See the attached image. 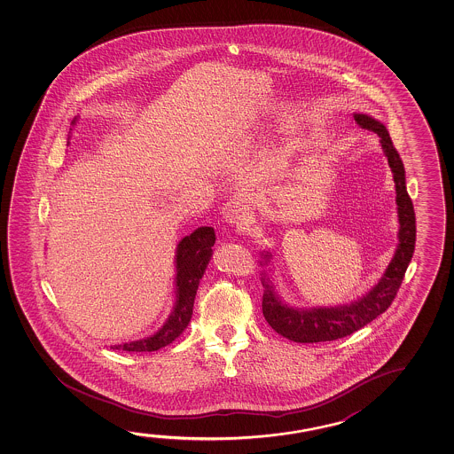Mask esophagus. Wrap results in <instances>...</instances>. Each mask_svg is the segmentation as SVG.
<instances>
[{"instance_id": "esophagus-1", "label": "esophagus", "mask_w": 454, "mask_h": 454, "mask_svg": "<svg viewBox=\"0 0 454 454\" xmlns=\"http://www.w3.org/2000/svg\"><path fill=\"white\" fill-rule=\"evenodd\" d=\"M223 216L228 223L236 226V228H242L244 224L250 222V212H248V208H247L242 202L238 201V200H231L230 202L224 204Z\"/></svg>"}]
</instances>
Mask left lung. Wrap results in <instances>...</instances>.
Listing matches in <instances>:
<instances>
[{
    "mask_svg": "<svg viewBox=\"0 0 454 454\" xmlns=\"http://www.w3.org/2000/svg\"><path fill=\"white\" fill-rule=\"evenodd\" d=\"M357 125L369 131H373L381 139V147L387 156V163L394 172V184H395V202H397V214H399V246L395 250L393 261L389 262L387 272L379 285L373 286L371 293L356 302L340 307H320L312 310H296L288 305L283 304L275 294L274 286L268 275L262 277V286L266 288L262 293V315L269 323V326L275 333L286 337L288 340L298 343L331 342L342 339L347 335L356 333L357 329L369 325L379 315L385 312L389 305L393 304L397 291L401 288L402 280L405 277V270L409 268L410 261L415 252V240H417V218L413 202L407 193L405 186V169L397 150L393 145L385 125L372 119L364 114H355ZM266 262L269 254H264Z\"/></svg>",
    "mask_w": 454,
    "mask_h": 454,
    "instance_id": "1",
    "label": "left lung"
}]
</instances>
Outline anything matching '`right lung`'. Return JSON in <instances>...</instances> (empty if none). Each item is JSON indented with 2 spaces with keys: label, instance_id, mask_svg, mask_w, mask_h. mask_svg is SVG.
<instances>
[{
  "label": "right lung",
  "instance_id": "add662e5",
  "mask_svg": "<svg viewBox=\"0 0 454 454\" xmlns=\"http://www.w3.org/2000/svg\"><path fill=\"white\" fill-rule=\"evenodd\" d=\"M215 244L214 228L202 226L192 232L190 236L180 240L177 247V277H176V307L171 317L164 323V326L147 339L137 342L114 345L112 349L145 353L156 351L174 342L179 337L193 315L194 298L198 285L207 268L208 260L212 256V247Z\"/></svg>",
  "mask_w": 454,
  "mask_h": 454
}]
</instances>
